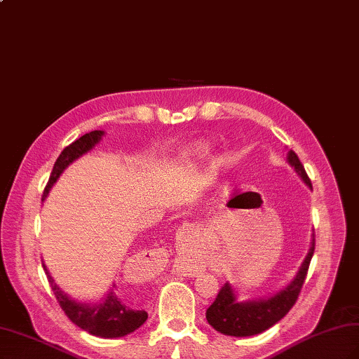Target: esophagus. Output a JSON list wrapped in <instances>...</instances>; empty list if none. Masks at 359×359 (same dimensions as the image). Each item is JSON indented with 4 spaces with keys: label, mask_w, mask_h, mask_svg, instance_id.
Returning a JSON list of instances; mask_svg holds the SVG:
<instances>
[{
    "label": "esophagus",
    "mask_w": 359,
    "mask_h": 359,
    "mask_svg": "<svg viewBox=\"0 0 359 359\" xmlns=\"http://www.w3.org/2000/svg\"><path fill=\"white\" fill-rule=\"evenodd\" d=\"M177 270L183 274V276H197L203 267H201L200 262L196 261H180L177 262Z\"/></svg>",
    "instance_id": "esophagus-1"
}]
</instances>
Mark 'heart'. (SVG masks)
Listing matches in <instances>:
<instances>
[{"label": "heart", "mask_w": 359, "mask_h": 359, "mask_svg": "<svg viewBox=\"0 0 359 359\" xmlns=\"http://www.w3.org/2000/svg\"><path fill=\"white\" fill-rule=\"evenodd\" d=\"M206 151V149H205V147L203 145H200L198 147V149H197V153H205Z\"/></svg>", "instance_id": "1"}]
</instances>
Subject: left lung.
Masks as SVG:
<instances>
[{"mask_svg": "<svg viewBox=\"0 0 359 359\" xmlns=\"http://www.w3.org/2000/svg\"><path fill=\"white\" fill-rule=\"evenodd\" d=\"M288 162L303 179V182L309 188H312V183L305 171V167H303L297 154L292 150L288 151ZM314 250L316 238L312 240L309 253L305 261H303L296 278L271 297L250 302H236L232 287L229 283H224L219 288L212 305L206 309L208 323L215 330H218L219 334L231 337H250L261 334L264 330L274 326L279 320L288 314V311L297 302L303 283H305L306 279Z\"/></svg>", "mask_w": 359, "mask_h": 359, "instance_id": "obj_1", "label": "left lung"}]
</instances>
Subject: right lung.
I'll use <instances>...</instances> for the list:
<instances>
[{
	"mask_svg": "<svg viewBox=\"0 0 359 359\" xmlns=\"http://www.w3.org/2000/svg\"><path fill=\"white\" fill-rule=\"evenodd\" d=\"M101 136H103V132L101 130H92L63 149L56 163H54L47 187L43 189L42 200H45V197L48 196V191L51 189L54 183H56L63 170H65L72 161L80 158L81 154L88 153L92 147L101 140ZM43 270L45 274H47L54 296H56L60 308L65 312V316L72 321V323L92 335L103 338L124 337L132 334L133 330L142 326L145 323V320L149 318V314H147L144 309L132 308L128 303L119 299L114 290H110L107 296L100 303H95V305H85V303H77L74 300H71L67 294L54 283L51 274L45 269V265Z\"/></svg>",
	"mask_w": 359,
	"mask_h": 359,
	"instance_id": "right-lung-1",
	"label": "right lung"
}]
</instances>
